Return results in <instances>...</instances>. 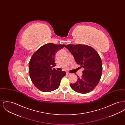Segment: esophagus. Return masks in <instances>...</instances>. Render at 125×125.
Here are the masks:
<instances>
[{
	"instance_id": "obj_1",
	"label": "esophagus",
	"mask_w": 125,
	"mask_h": 125,
	"mask_svg": "<svg viewBox=\"0 0 125 125\" xmlns=\"http://www.w3.org/2000/svg\"><path fill=\"white\" fill-rule=\"evenodd\" d=\"M66 74V75H67V76H69V75H70L71 74V73H68V72H67Z\"/></svg>"
}]
</instances>
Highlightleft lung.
Segmentation results:
<instances>
[{
	"label": "left lung",
	"instance_id": "obj_1",
	"mask_svg": "<svg viewBox=\"0 0 125 125\" xmlns=\"http://www.w3.org/2000/svg\"><path fill=\"white\" fill-rule=\"evenodd\" d=\"M77 64L83 67V74L76 83H71L72 89L79 93H89L98 84L102 75V62L98 53L93 48L85 44L66 45Z\"/></svg>",
	"mask_w": 125,
	"mask_h": 125
}]
</instances>
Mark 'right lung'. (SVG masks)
<instances>
[{"label": "right lung", "mask_w": 125, "mask_h": 125, "mask_svg": "<svg viewBox=\"0 0 125 125\" xmlns=\"http://www.w3.org/2000/svg\"><path fill=\"white\" fill-rule=\"evenodd\" d=\"M65 44H45L33 54L30 60L29 70L31 81L40 90L48 92L57 89L61 80L66 75L65 71H59L52 67L56 65L55 56Z\"/></svg>", "instance_id": "right-lung-1"}]
</instances>
